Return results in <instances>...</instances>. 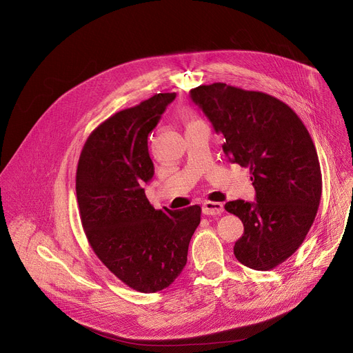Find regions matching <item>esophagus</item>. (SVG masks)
I'll return each instance as SVG.
<instances>
[{"mask_svg": "<svg viewBox=\"0 0 353 353\" xmlns=\"http://www.w3.org/2000/svg\"><path fill=\"white\" fill-rule=\"evenodd\" d=\"M223 213V205L219 201H205L203 203V214L219 216Z\"/></svg>", "mask_w": 353, "mask_h": 353, "instance_id": "esophagus-1", "label": "esophagus"}]
</instances>
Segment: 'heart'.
Returning a JSON list of instances; mask_svg holds the SVG:
<instances>
[{
    "label": "heart",
    "instance_id": "1",
    "mask_svg": "<svg viewBox=\"0 0 353 353\" xmlns=\"http://www.w3.org/2000/svg\"><path fill=\"white\" fill-rule=\"evenodd\" d=\"M192 123H193V121H192Z\"/></svg>",
    "mask_w": 353,
    "mask_h": 353
}]
</instances>
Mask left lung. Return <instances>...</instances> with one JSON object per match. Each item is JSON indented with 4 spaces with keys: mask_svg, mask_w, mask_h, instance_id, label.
<instances>
[{
    "mask_svg": "<svg viewBox=\"0 0 353 353\" xmlns=\"http://www.w3.org/2000/svg\"><path fill=\"white\" fill-rule=\"evenodd\" d=\"M190 96L223 134L228 159L250 169L256 201L225 205L245 226L234 256L254 270L274 269L301 248L321 203V164L307 128L288 104L262 91L213 83Z\"/></svg>",
    "mask_w": 353,
    "mask_h": 353,
    "instance_id": "1",
    "label": "left lung"
}]
</instances>
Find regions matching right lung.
<instances>
[{"label":"right lung","mask_w":353,"mask_h":353,"mask_svg":"<svg viewBox=\"0 0 353 353\" xmlns=\"http://www.w3.org/2000/svg\"><path fill=\"white\" fill-rule=\"evenodd\" d=\"M176 92L119 111L92 130L77 164L81 225L101 263L141 293L170 286L188 262L200 206L156 210L144 193L154 174L147 137Z\"/></svg>","instance_id":"add662e5"}]
</instances>
